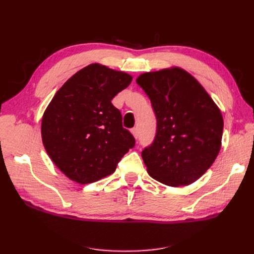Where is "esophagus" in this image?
Returning <instances> with one entry per match:
<instances>
[{
	"label": "esophagus",
	"instance_id": "1",
	"mask_svg": "<svg viewBox=\"0 0 254 254\" xmlns=\"http://www.w3.org/2000/svg\"><path fill=\"white\" fill-rule=\"evenodd\" d=\"M130 131H131V133L133 134V136L135 137V139H137V136H139V134H137V129L136 128H132L131 130H130Z\"/></svg>",
	"mask_w": 254,
	"mask_h": 254
}]
</instances>
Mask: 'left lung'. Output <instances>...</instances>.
Returning a JSON list of instances; mask_svg holds the SVG:
<instances>
[{
    "instance_id": "1",
    "label": "left lung",
    "mask_w": 254,
    "mask_h": 254,
    "mask_svg": "<svg viewBox=\"0 0 254 254\" xmlns=\"http://www.w3.org/2000/svg\"><path fill=\"white\" fill-rule=\"evenodd\" d=\"M136 83L149 97L157 119L155 140L142 151L149 176L170 187L195 182L220 150L224 120L219 108L180 67L141 74Z\"/></svg>"
}]
</instances>
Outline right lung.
Listing matches in <instances>:
<instances>
[{
    "instance_id": "1",
    "label": "right lung",
    "mask_w": 254,
    "mask_h": 254,
    "mask_svg": "<svg viewBox=\"0 0 254 254\" xmlns=\"http://www.w3.org/2000/svg\"><path fill=\"white\" fill-rule=\"evenodd\" d=\"M131 80L127 73L92 64L53 97L42 118V142L67 178L87 184L109 176L134 146V137L123 127L122 114L111 103Z\"/></svg>"
}]
</instances>
